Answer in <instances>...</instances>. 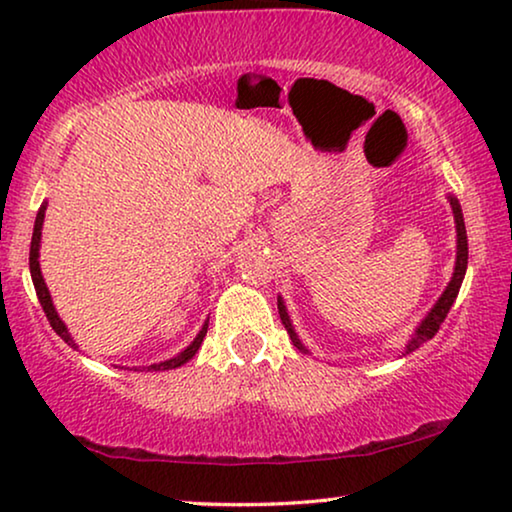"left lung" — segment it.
Returning <instances> with one entry per match:
<instances>
[{
    "label": "left lung",
    "mask_w": 512,
    "mask_h": 512,
    "mask_svg": "<svg viewBox=\"0 0 512 512\" xmlns=\"http://www.w3.org/2000/svg\"><path fill=\"white\" fill-rule=\"evenodd\" d=\"M447 200H450V207H452V214H454V223H457V261H454V272H452V279L450 284L445 286L443 296L436 300V305L431 307L429 314L419 321V326L415 328V333H412V338L408 340V345L403 347V354H410L415 352L417 347H422L426 340H431L433 335L438 333L440 324H443L447 312H450V307L454 305V300L459 296V289H461V282H464V275H466V265H468V240H466V226H464V214H461V205L459 200L454 198V195H447ZM277 310H279V317H282V324L286 331H289V338L293 345H296L300 352L307 354V347L300 342L298 333L293 331V324H291V317L289 312H286V305L282 296H277Z\"/></svg>",
    "instance_id": "left-lung-1"
}]
</instances>
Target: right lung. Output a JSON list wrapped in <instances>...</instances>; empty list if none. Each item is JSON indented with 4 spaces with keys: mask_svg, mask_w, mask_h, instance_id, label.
<instances>
[{
    "mask_svg": "<svg viewBox=\"0 0 512 512\" xmlns=\"http://www.w3.org/2000/svg\"><path fill=\"white\" fill-rule=\"evenodd\" d=\"M46 205H48L46 200L41 202V207H39V212H37V221H34V233H32V244H30V275H32V284H34V291H37V296H39V303H41V307H44L46 319L51 321L53 331L58 333L60 338L67 342V345H72L74 349H79V345H76L72 335H69L67 326H65V321L60 319L58 310H55L53 298H51V293H48V286H46V282H44V275H41V265H39V247H41V228H44ZM207 326H209V319L205 321V324H202L200 333L195 335L193 342L184 349V352H179L177 356H172V359H167V361L153 363V366H149V370H172V368L184 366L186 361H191L193 356L198 354V349H200V345H202V340H205V335H207Z\"/></svg>",
    "mask_w": 512,
    "mask_h": 512,
    "instance_id": "add662e5",
    "label": "right lung"
}]
</instances>
